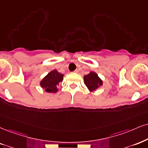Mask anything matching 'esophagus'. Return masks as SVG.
<instances>
[{
    "label": "esophagus",
    "instance_id": "esophagus-1",
    "mask_svg": "<svg viewBox=\"0 0 148 148\" xmlns=\"http://www.w3.org/2000/svg\"><path fill=\"white\" fill-rule=\"evenodd\" d=\"M74 73H79V70H78V69H76V70L74 71Z\"/></svg>",
    "mask_w": 148,
    "mask_h": 148
}]
</instances>
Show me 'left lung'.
I'll list each match as a JSON object with an SVG mask.
<instances>
[{
	"instance_id": "1",
	"label": "left lung",
	"mask_w": 148,
	"mask_h": 148,
	"mask_svg": "<svg viewBox=\"0 0 148 148\" xmlns=\"http://www.w3.org/2000/svg\"><path fill=\"white\" fill-rule=\"evenodd\" d=\"M85 85L90 91L95 90L102 85V81L96 73L90 72L84 77Z\"/></svg>"
}]
</instances>
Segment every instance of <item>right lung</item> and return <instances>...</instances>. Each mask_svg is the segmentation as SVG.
Wrapping results in <instances>:
<instances>
[{"mask_svg": "<svg viewBox=\"0 0 148 148\" xmlns=\"http://www.w3.org/2000/svg\"><path fill=\"white\" fill-rule=\"evenodd\" d=\"M63 76V74L60 73L57 71H53L42 80L40 82L41 87L45 88L47 92L55 93L58 91L60 82H62Z\"/></svg>", "mask_w": 148, "mask_h": 148, "instance_id": "add662e5", "label": "right lung"}]
</instances>
